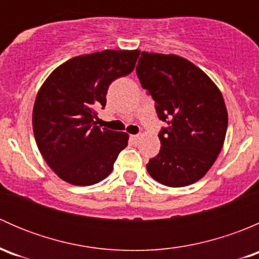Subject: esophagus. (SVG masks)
<instances>
[{"instance_id": "obj_1", "label": "esophagus", "mask_w": 259, "mask_h": 259, "mask_svg": "<svg viewBox=\"0 0 259 259\" xmlns=\"http://www.w3.org/2000/svg\"><path fill=\"white\" fill-rule=\"evenodd\" d=\"M130 138H132L133 142L138 143V142H139V139H140V135H132V137H130Z\"/></svg>"}]
</instances>
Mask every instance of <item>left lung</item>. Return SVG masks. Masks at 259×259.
I'll list each match as a JSON object with an SVG mask.
<instances>
[{"label":"left lung","instance_id":"obj_1","mask_svg":"<svg viewBox=\"0 0 259 259\" xmlns=\"http://www.w3.org/2000/svg\"><path fill=\"white\" fill-rule=\"evenodd\" d=\"M137 75L155 101L160 151L146 164L153 179L187 187L207 174L223 148L228 113L223 96L204 71L178 55L142 52Z\"/></svg>","mask_w":259,"mask_h":259}]
</instances>
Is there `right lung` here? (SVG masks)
Here are the masks:
<instances>
[{"mask_svg":"<svg viewBox=\"0 0 259 259\" xmlns=\"http://www.w3.org/2000/svg\"><path fill=\"white\" fill-rule=\"evenodd\" d=\"M139 50H104L70 59L50 74L36 96L32 127L50 168L74 185H93L113 170L126 133L96 125L115 79L134 70Z\"/></svg>","mask_w":259,"mask_h":259,"instance_id":"right-lung-1","label":"right lung"}]
</instances>
